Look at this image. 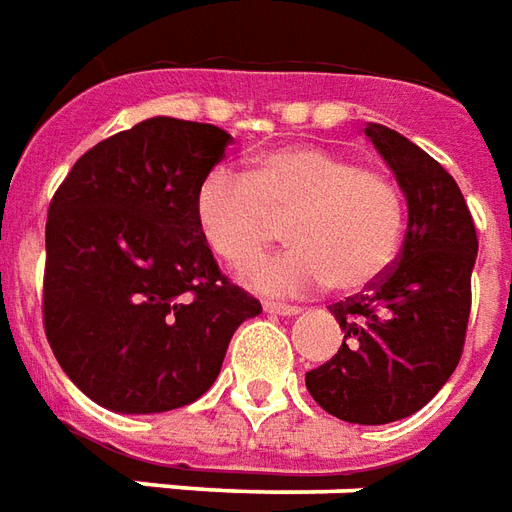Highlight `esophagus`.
I'll use <instances>...</instances> for the list:
<instances>
[{"mask_svg":"<svg viewBox=\"0 0 512 512\" xmlns=\"http://www.w3.org/2000/svg\"><path fill=\"white\" fill-rule=\"evenodd\" d=\"M266 312L271 314H282V317H290V314H298L301 312V306L295 304H279V301H266Z\"/></svg>","mask_w":512,"mask_h":512,"instance_id":"obj_1","label":"esophagus"}]
</instances>
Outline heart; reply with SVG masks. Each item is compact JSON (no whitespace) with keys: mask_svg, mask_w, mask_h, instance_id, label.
<instances>
[{"mask_svg":"<svg viewBox=\"0 0 512 512\" xmlns=\"http://www.w3.org/2000/svg\"><path fill=\"white\" fill-rule=\"evenodd\" d=\"M200 236L230 268H246L282 236L295 246L249 271L266 293L333 285L358 293L399 255L407 206L399 181L342 151L293 143L260 151L246 176L211 168L195 189Z\"/></svg>","mask_w":512,"mask_h":512,"instance_id":"b5f03b06","label":"heart"}]
</instances>
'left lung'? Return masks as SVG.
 <instances>
[{
	"mask_svg": "<svg viewBox=\"0 0 512 512\" xmlns=\"http://www.w3.org/2000/svg\"><path fill=\"white\" fill-rule=\"evenodd\" d=\"M366 138L407 198V238L374 285L331 304L344 342L306 372V388L339 420L380 426L418 412L456 372L478 233L461 189L434 157L382 124H369Z\"/></svg>",
	"mask_w": 512,
	"mask_h": 512,
	"instance_id": "left-lung-1",
	"label": "left lung"
}]
</instances>
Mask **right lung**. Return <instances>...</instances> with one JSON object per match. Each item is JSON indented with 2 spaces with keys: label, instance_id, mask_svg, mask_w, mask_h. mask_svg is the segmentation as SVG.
Listing matches in <instances>:
<instances>
[{
  "label": "right lung",
  "instance_id": "add662e5",
  "mask_svg": "<svg viewBox=\"0 0 512 512\" xmlns=\"http://www.w3.org/2000/svg\"><path fill=\"white\" fill-rule=\"evenodd\" d=\"M214 124L157 116L75 162L48 206L43 325L64 374L113 412L187 407L260 301L200 236L195 189L225 157Z\"/></svg>",
  "mask_w": 512,
  "mask_h": 512
}]
</instances>
